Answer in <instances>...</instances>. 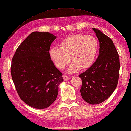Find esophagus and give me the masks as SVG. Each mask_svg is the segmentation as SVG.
<instances>
[{"label":"esophagus","instance_id":"obj_1","mask_svg":"<svg viewBox=\"0 0 131 131\" xmlns=\"http://www.w3.org/2000/svg\"><path fill=\"white\" fill-rule=\"evenodd\" d=\"M71 78L69 76H67V75H64L63 76V79L65 81H67V80H69Z\"/></svg>","mask_w":131,"mask_h":131}]
</instances>
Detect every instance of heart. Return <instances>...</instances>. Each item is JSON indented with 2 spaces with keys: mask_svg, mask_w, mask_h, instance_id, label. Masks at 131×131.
<instances>
[{
  "mask_svg": "<svg viewBox=\"0 0 131 131\" xmlns=\"http://www.w3.org/2000/svg\"><path fill=\"white\" fill-rule=\"evenodd\" d=\"M98 42L94 36L75 34L63 39L59 48H52L49 51L50 58L59 69H64L73 61L68 72L72 73L88 69L92 66L97 55Z\"/></svg>",
  "mask_w": 131,
  "mask_h": 131,
  "instance_id": "heart-1",
  "label": "heart"
}]
</instances>
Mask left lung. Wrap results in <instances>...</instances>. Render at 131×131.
<instances>
[{
    "label": "left lung",
    "mask_w": 131,
    "mask_h": 131,
    "mask_svg": "<svg viewBox=\"0 0 131 131\" xmlns=\"http://www.w3.org/2000/svg\"><path fill=\"white\" fill-rule=\"evenodd\" d=\"M100 42L97 59L89 69L79 76L82 80L80 93L90 104H100L109 98L118 82L119 57L111 39L93 28Z\"/></svg>",
    "instance_id": "left-lung-1"
}]
</instances>
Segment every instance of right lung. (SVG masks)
I'll list each match as a JSON object with an SVG mask.
<instances>
[{
    "mask_svg": "<svg viewBox=\"0 0 131 131\" xmlns=\"http://www.w3.org/2000/svg\"><path fill=\"white\" fill-rule=\"evenodd\" d=\"M56 36L49 32L31 33L17 48L12 59L11 75L20 97L38 109L55 101L64 79L49 56Z\"/></svg>",
    "mask_w": 131,
    "mask_h": 131,
    "instance_id": "obj_1",
    "label": "right lung"
}]
</instances>
